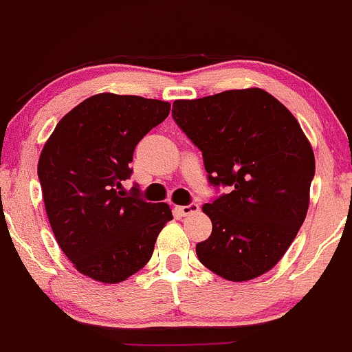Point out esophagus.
Here are the masks:
<instances>
[{
  "label": "esophagus",
  "mask_w": 352,
  "mask_h": 352,
  "mask_svg": "<svg viewBox=\"0 0 352 352\" xmlns=\"http://www.w3.org/2000/svg\"><path fill=\"white\" fill-rule=\"evenodd\" d=\"M175 210L179 212L180 215H190V214H195V212L200 210V206L197 202H190L188 206H179L175 207Z\"/></svg>",
  "instance_id": "esophagus-1"
}]
</instances>
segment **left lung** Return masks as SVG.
Here are the masks:
<instances>
[{
  "label": "left lung",
  "mask_w": 352,
  "mask_h": 352,
  "mask_svg": "<svg viewBox=\"0 0 352 352\" xmlns=\"http://www.w3.org/2000/svg\"><path fill=\"white\" fill-rule=\"evenodd\" d=\"M172 117L202 152L212 187H229L206 204L212 234L199 261L241 283L270 270L306 219L314 152L294 115L261 88L173 102Z\"/></svg>",
  "instance_id": "1"
}]
</instances>
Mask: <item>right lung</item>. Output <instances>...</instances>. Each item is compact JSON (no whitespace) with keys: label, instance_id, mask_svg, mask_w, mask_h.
<instances>
[{"label":"right lung","instance_id":"right-lung-1","mask_svg":"<svg viewBox=\"0 0 352 352\" xmlns=\"http://www.w3.org/2000/svg\"><path fill=\"white\" fill-rule=\"evenodd\" d=\"M170 113V103L100 94L58 122L38 162L46 215L78 272L100 283L129 279L150 261L172 220L167 204L140 199L130 162L138 142Z\"/></svg>","mask_w":352,"mask_h":352}]
</instances>
